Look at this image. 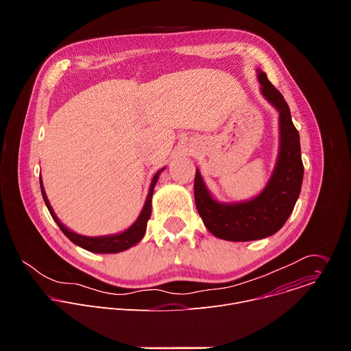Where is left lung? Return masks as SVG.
<instances>
[{
  "label": "left lung",
  "instance_id": "obj_1",
  "mask_svg": "<svg viewBox=\"0 0 351 351\" xmlns=\"http://www.w3.org/2000/svg\"><path fill=\"white\" fill-rule=\"evenodd\" d=\"M261 91L279 111L280 152L275 172L264 191L247 203L219 204L210 195L199 172L194 178L197 211L207 229L229 241H250L276 233L290 217L302 190L304 167L300 136L280 91L260 71Z\"/></svg>",
  "mask_w": 351,
  "mask_h": 351
}]
</instances>
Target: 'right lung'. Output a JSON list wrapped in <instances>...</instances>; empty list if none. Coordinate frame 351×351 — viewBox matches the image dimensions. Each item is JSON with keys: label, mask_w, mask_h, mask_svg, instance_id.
I'll list each match as a JSON object with an SVG mask.
<instances>
[{"label": "right lung", "mask_w": 351, "mask_h": 351, "mask_svg": "<svg viewBox=\"0 0 351 351\" xmlns=\"http://www.w3.org/2000/svg\"><path fill=\"white\" fill-rule=\"evenodd\" d=\"M158 176H160V171L156 173V176L153 178L152 180V186H149V193L147 195V199H145V204H144V208L140 214V217L137 218V221L128 229L125 230L123 233H119V234H114V236H104V237H86V236H80V234H76L73 233L72 230H69L68 228H65L60 219L57 218V215L54 214L51 206H49L48 199H47V195H45V191L43 189V183L40 180V187H41V194H43V198H44V203L49 211V214H51V217L54 218V221L57 222V225L60 226V229L64 232V234L71 240L73 241L75 244L80 245L82 248L84 250H88V252L91 253H103V254H114V253H121L123 252V250H128L129 247L134 245L136 243H138L144 233H145V228H147V222L149 219V217H152V197H153V193H154V187H156V183L158 180Z\"/></svg>", "instance_id": "right-lung-1"}]
</instances>
